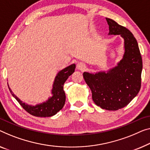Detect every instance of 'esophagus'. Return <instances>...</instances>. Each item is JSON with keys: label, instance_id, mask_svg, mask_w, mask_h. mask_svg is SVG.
I'll use <instances>...</instances> for the list:
<instances>
[{"label": "esophagus", "instance_id": "obj_1", "mask_svg": "<svg viewBox=\"0 0 150 150\" xmlns=\"http://www.w3.org/2000/svg\"><path fill=\"white\" fill-rule=\"evenodd\" d=\"M85 67H86V65H85V64L81 62H79L77 65V69L79 71H83L85 69Z\"/></svg>", "mask_w": 150, "mask_h": 150}]
</instances>
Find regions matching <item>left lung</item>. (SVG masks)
Segmentation results:
<instances>
[{
  "label": "left lung",
  "mask_w": 150,
  "mask_h": 150,
  "mask_svg": "<svg viewBox=\"0 0 150 150\" xmlns=\"http://www.w3.org/2000/svg\"><path fill=\"white\" fill-rule=\"evenodd\" d=\"M106 19L108 35H120L124 40L123 56L115 67L93 73L84 72L83 75L91 89L94 103L105 110H117L130 103L139 93L142 59L132 33L114 20Z\"/></svg>",
  "instance_id": "left-lung-1"
}]
</instances>
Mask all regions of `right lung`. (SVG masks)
<instances>
[{"label": "right lung", "mask_w": 150, "mask_h": 150, "mask_svg": "<svg viewBox=\"0 0 150 150\" xmlns=\"http://www.w3.org/2000/svg\"><path fill=\"white\" fill-rule=\"evenodd\" d=\"M75 64H72L58 72L54 78L51 91L52 96L48 98L46 102L38 104L35 106L22 102L16 96L8 86L11 94L17 100L20 105L30 115L38 117H50L55 115L63 108L65 104V93L63 90V85L69 77L74 73Z\"/></svg>", "instance_id": "obj_1"}]
</instances>
